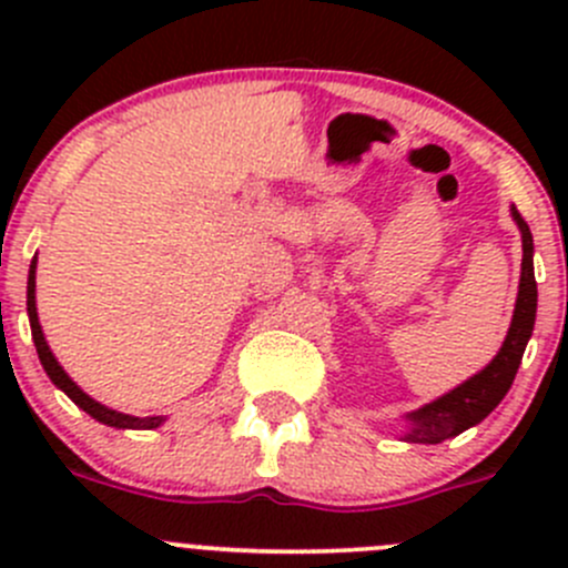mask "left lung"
I'll return each instance as SVG.
<instances>
[{"mask_svg":"<svg viewBox=\"0 0 568 568\" xmlns=\"http://www.w3.org/2000/svg\"><path fill=\"white\" fill-rule=\"evenodd\" d=\"M514 220H517L519 231H523V280H519V296L517 307H514L511 329H508L506 343L497 352V357L480 371L478 376L464 382L462 387L450 390L434 404L423 406V409L412 412L409 420L412 428L406 434V443H423L437 445L445 439L456 437V434L467 432L469 426L484 420L503 398H506L508 387H511L514 376H517L519 363H523L525 346L530 341L532 324H536V277H532V236L528 222L523 220L517 209H514Z\"/></svg>","mask_w":568,"mask_h":568,"instance_id":"8db88e82","label":"left lung"}]
</instances>
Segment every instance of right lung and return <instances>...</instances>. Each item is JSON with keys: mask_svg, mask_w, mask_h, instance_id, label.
<instances>
[{"mask_svg": "<svg viewBox=\"0 0 568 568\" xmlns=\"http://www.w3.org/2000/svg\"><path fill=\"white\" fill-rule=\"evenodd\" d=\"M27 313H30L32 341H36L38 357H40V363H43V371H45V374H49V379L54 382V385L60 387V390L65 393L68 398L73 400V404L82 406V409L88 412L90 417H95V420H99V423H106V426H114V428H156L159 423H162V417H131V415H123V412L106 409L104 404H99V400L90 398L88 393L79 390V387L71 382V376H68L65 371L60 368V363H57V359H54L51 348L45 346V337H43V332H40V324H38V311H36V261H32L30 280H27Z\"/></svg>", "mask_w": 568, "mask_h": 568, "instance_id": "1", "label": "right lung"}]
</instances>
